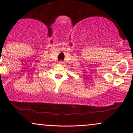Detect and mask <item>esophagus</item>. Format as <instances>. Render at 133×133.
Here are the masks:
<instances>
[{"label": "esophagus", "mask_w": 133, "mask_h": 133, "mask_svg": "<svg viewBox=\"0 0 133 133\" xmlns=\"http://www.w3.org/2000/svg\"><path fill=\"white\" fill-rule=\"evenodd\" d=\"M59 63L62 64H64V62L63 61H60V62H59Z\"/></svg>", "instance_id": "1"}]
</instances>
